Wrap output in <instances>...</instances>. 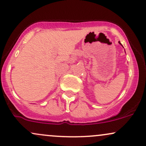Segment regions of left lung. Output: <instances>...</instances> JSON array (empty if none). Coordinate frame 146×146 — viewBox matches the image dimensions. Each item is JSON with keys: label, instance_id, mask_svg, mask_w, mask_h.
<instances>
[{"label": "left lung", "instance_id": "left-lung-1", "mask_svg": "<svg viewBox=\"0 0 146 146\" xmlns=\"http://www.w3.org/2000/svg\"><path fill=\"white\" fill-rule=\"evenodd\" d=\"M119 42V44H121V43H120V42ZM121 46H122V45H121Z\"/></svg>", "mask_w": 146, "mask_h": 146}]
</instances>
